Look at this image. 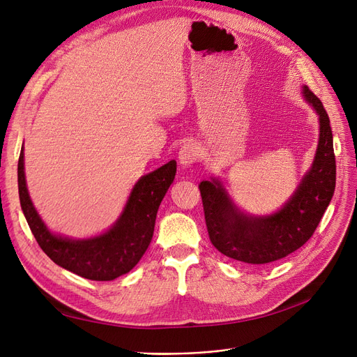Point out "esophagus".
<instances>
[{"mask_svg":"<svg viewBox=\"0 0 357 357\" xmlns=\"http://www.w3.org/2000/svg\"><path fill=\"white\" fill-rule=\"evenodd\" d=\"M198 159V147L195 144H183L179 149V163L182 166H192Z\"/></svg>","mask_w":357,"mask_h":357,"instance_id":"1","label":"esophagus"}]
</instances>
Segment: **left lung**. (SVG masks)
Instances as JSON below:
<instances>
[{
    "label": "left lung",
    "instance_id": "obj_1",
    "mask_svg": "<svg viewBox=\"0 0 357 357\" xmlns=\"http://www.w3.org/2000/svg\"><path fill=\"white\" fill-rule=\"evenodd\" d=\"M302 93L319 116V140L312 167L280 210L262 217L245 214L231 203L219 179L198 185L210 241L229 258L264 266L287 257L314 235L333 198L335 156L330 118L307 86Z\"/></svg>",
    "mask_w": 357,
    "mask_h": 357
}]
</instances>
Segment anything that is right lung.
I'll return each mask as SVG.
<instances>
[{"label": "right lung", "mask_w": 357, "mask_h": 357, "mask_svg": "<svg viewBox=\"0 0 357 357\" xmlns=\"http://www.w3.org/2000/svg\"><path fill=\"white\" fill-rule=\"evenodd\" d=\"M176 174L170 160L137 181L119 219L105 234L89 239H70L54 235L45 226L29 197L24 176V153L17 165L19 197L32 234L56 266L96 282H111L127 274L142 259L151 242L159 206Z\"/></svg>", "instance_id": "right-lung-1"}]
</instances>
